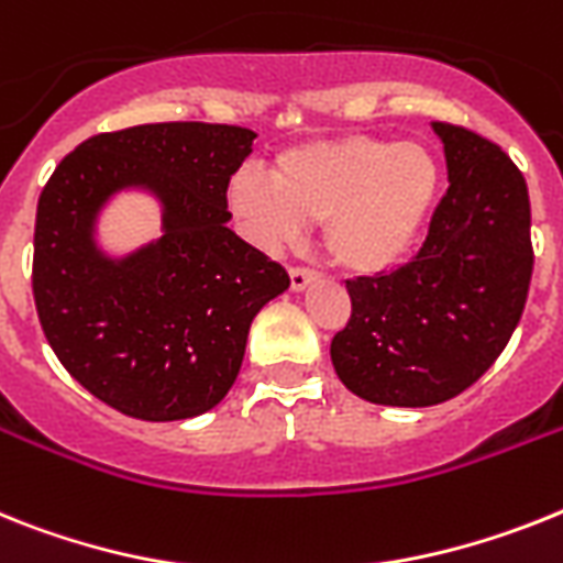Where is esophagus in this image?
Returning a JSON list of instances; mask_svg holds the SVG:
<instances>
[{
	"label": "esophagus",
	"instance_id": "1",
	"mask_svg": "<svg viewBox=\"0 0 563 563\" xmlns=\"http://www.w3.org/2000/svg\"><path fill=\"white\" fill-rule=\"evenodd\" d=\"M289 277H291V291H303L306 286H309V283H314L320 277L318 272H311V268H300V266H295L289 272Z\"/></svg>",
	"mask_w": 563,
	"mask_h": 563
}]
</instances>
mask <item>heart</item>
Masks as SVG:
<instances>
[{"label": "heart", "instance_id": "b5f03b06", "mask_svg": "<svg viewBox=\"0 0 563 563\" xmlns=\"http://www.w3.org/2000/svg\"><path fill=\"white\" fill-rule=\"evenodd\" d=\"M441 191V163L418 140L343 134L280 151L272 177L231 174L225 200L254 243L277 249L323 223L325 254L349 274L404 263Z\"/></svg>", "mask_w": 563, "mask_h": 563}]
</instances>
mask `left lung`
Wrapping results in <instances>:
<instances>
[{
  "label": "left lung",
  "mask_w": 563,
  "mask_h": 563,
  "mask_svg": "<svg viewBox=\"0 0 563 563\" xmlns=\"http://www.w3.org/2000/svg\"><path fill=\"white\" fill-rule=\"evenodd\" d=\"M450 188L406 266L346 280L352 318L332 363L357 398L434 406L470 389L512 338L532 277L530 194L495 143L432 122Z\"/></svg>",
  "instance_id": "obj_1"
}]
</instances>
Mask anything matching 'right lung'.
<instances>
[{
	"instance_id": "right-lung-1",
	"label": "right lung",
	"mask_w": 563,
	"mask_h": 563,
	"mask_svg": "<svg viewBox=\"0 0 563 563\" xmlns=\"http://www.w3.org/2000/svg\"><path fill=\"white\" fill-rule=\"evenodd\" d=\"M254 131L154 122L97 134L51 174L33 229V300L74 380L117 412L183 420L214 409L238 380L249 325L289 274L229 229L231 174ZM145 187L164 234L125 258L92 240L113 192Z\"/></svg>"
}]
</instances>
